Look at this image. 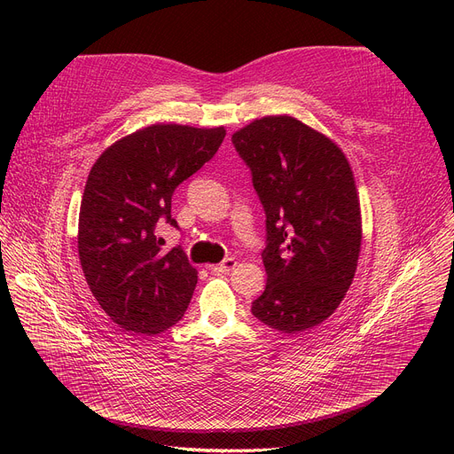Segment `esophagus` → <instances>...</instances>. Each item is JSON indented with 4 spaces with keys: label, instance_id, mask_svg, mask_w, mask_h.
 <instances>
[{
    "label": "esophagus",
    "instance_id": "obj_1",
    "mask_svg": "<svg viewBox=\"0 0 454 454\" xmlns=\"http://www.w3.org/2000/svg\"><path fill=\"white\" fill-rule=\"evenodd\" d=\"M235 265H237V261H235L233 257H226V259L223 261V263L211 265L209 270H211V272H230V270L235 269Z\"/></svg>",
    "mask_w": 454,
    "mask_h": 454
}]
</instances>
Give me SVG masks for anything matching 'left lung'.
<instances>
[{"mask_svg":"<svg viewBox=\"0 0 454 454\" xmlns=\"http://www.w3.org/2000/svg\"><path fill=\"white\" fill-rule=\"evenodd\" d=\"M265 209L267 287L252 315L281 333L307 331L340 305L361 252V207L342 151L289 115L231 136Z\"/></svg>","mask_w":454,"mask_h":454,"instance_id":"1","label":"left lung"}]
</instances>
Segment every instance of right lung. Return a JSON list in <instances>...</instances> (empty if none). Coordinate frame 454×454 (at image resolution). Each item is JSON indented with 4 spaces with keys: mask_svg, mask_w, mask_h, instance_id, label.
<instances>
[{
    "mask_svg": "<svg viewBox=\"0 0 454 454\" xmlns=\"http://www.w3.org/2000/svg\"><path fill=\"white\" fill-rule=\"evenodd\" d=\"M223 127L153 125L115 141L93 163L79 213V257L90 291L127 331L156 335L176 324L197 270L180 245L165 252L154 230L178 228L175 189L219 151Z\"/></svg>",
    "mask_w": 454,
    "mask_h": 454,
    "instance_id": "add662e5",
    "label": "right lung"
}]
</instances>
